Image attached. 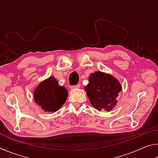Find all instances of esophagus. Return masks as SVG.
<instances>
[{
    "mask_svg": "<svg viewBox=\"0 0 158 158\" xmlns=\"http://www.w3.org/2000/svg\"><path fill=\"white\" fill-rule=\"evenodd\" d=\"M80 88V85L79 84H77V85H72L70 87V89L72 90H74V89H79Z\"/></svg>",
    "mask_w": 158,
    "mask_h": 158,
    "instance_id": "obj_1",
    "label": "esophagus"
}]
</instances>
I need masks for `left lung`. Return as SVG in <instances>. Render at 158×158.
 Here are the masks:
<instances>
[{"label": "left lung", "instance_id": "1", "mask_svg": "<svg viewBox=\"0 0 158 158\" xmlns=\"http://www.w3.org/2000/svg\"><path fill=\"white\" fill-rule=\"evenodd\" d=\"M121 89L118 79L100 71L90 74L89 84L84 88L91 105L99 111H107L112 110L117 104Z\"/></svg>", "mask_w": 158, "mask_h": 158}]
</instances>
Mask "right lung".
<instances>
[{"label": "right lung", "instance_id": "obj_1", "mask_svg": "<svg viewBox=\"0 0 158 158\" xmlns=\"http://www.w3.org/2000/svg\"><path fill=\"white\" fill-rule=\"evenodd\" d=\"M65 88L58 85L54 77H50L40 83L33 93V98L37 105L44 111H57L68 98Z\"/></svg>", "mask_w": 158, "mask_h": 158}]
</instances>
